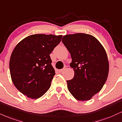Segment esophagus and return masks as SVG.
<instances>
[{"label":"esophagus","mask_w":122,"mask_h":122,"mask_svg":"<svg viewBox=\"0 0 122 122\" xmlns=\"http://www.w3.org/2000/svg\"><path fill=\"white\" fill-rule=\"evenodd\" d=\"M67 68V66H64V67L63 69H60V70H59V72H62V71H64V70H65Z\"/></svg>","instance_id":"obj_1"}]
</instances>
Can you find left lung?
<instances>
[{
	"label": "left lung",
	"mask_w": 122,
	"mask_h": 122,
	"mask_svg": "<svg viewBox=\"0 0 122 122\" xmlns=\"http://www.w3.org/2000/svg\"><path fill=\"white\" fill-rule=\"evenodd\" d=\"M64 45L71 55L73 79L66 81L70 93L78 101L90 100L103 87L109 64L103 46L96 38L85 33L64 36Z\"/></svg>",
	"instance_id": "left-lung-1"
}]
</instances>
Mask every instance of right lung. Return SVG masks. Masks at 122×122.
I'll use <instances>...</instances> for the list:
<instances>
[{"mask_svg": "<svg viewBox=\"0 0 122 122\" xmlns=\"http://www.w3.org/2000/svg\"><path fill=\"white\" fill-rule=\"evenodd\" d=\"M62 37V35H30L14 48L10 61L11 79L19 92L27 97L37 99L51 87L55 71L49 55Z\"/></svg>", "mask_w": 122, "mask_h": 122, "instance_id": "obj_1", "label": "right lung"}]
</instances>
